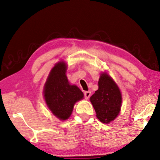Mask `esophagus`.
I'll use <instances>...</instances> for the list:
<instances>
[{
	"label": "esophagus",
	"mask_w": 160,
	"mask_h": 160,
	"mask_svg": "<svg viewBox=\"0 0 160 160\" xmlns=\"http://www.w3.org/2000/svg\"><path fill=\"white\" fill-rule=\"evenodd\" d=\"M90 96H91V92L86 91V92H84V97H85L86 99L89 98Z\"/></svg>",
	"instance_id": "esophagus-1"
}]
</instances>
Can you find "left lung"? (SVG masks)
Instances as JSON below:
<instances>
[{"label": "left lung", "instance_id": "obj_1", "mask_svg": "<svg viewBox=\"0 0 160 160\" xmlns=\"http://www.w3.org/2000/svg\"><path fill=\"white\" fill-rule=\"evenodd\" d=\"M96 116L102 123L109 124L118 116L122 107V97L118 86L106 72L102 73L98 89L90 98Z\"/></svg>", "mask_w": 160, "mask_h": 160}]
</instances>
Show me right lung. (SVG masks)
<instances>
[{
	"mask_svg": "<svg viewBox=\"0 0 160 160\" xmlns=\"http://www.w3.org/2000/svg\"><path fill=\"white\" fill-rule=\"evenodd\" d=\"M67 65L63 61L51 69L44 86V98L51 112L59 120L68 119L74 103L83 98V93L78 86L71 85L67 78Z\"/></svg>",
	"mask_w": 160,
	"mask_h": 160,
	"instance_id": "right-lung-1",
	"label": "right lung"
}]
</instances>
